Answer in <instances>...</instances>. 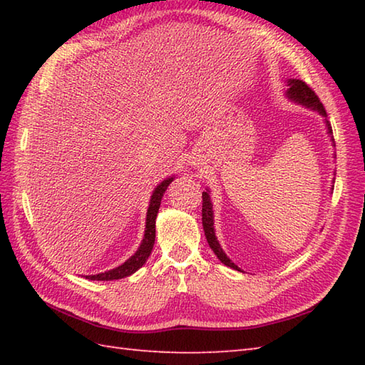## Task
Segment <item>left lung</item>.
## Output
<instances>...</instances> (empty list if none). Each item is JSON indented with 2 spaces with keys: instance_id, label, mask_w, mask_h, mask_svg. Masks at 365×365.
Masks as SVG:
<instances>
[{
  "instance_id": "8db88e82",
  "label": "left lung",
  "mask_w": 365,
  "mask_h": 365,
  "mask_svg": "<svg viewBox=\"0 0 365 365\" xmlns=\"http://www.w3.org/2000/svg\"><path fill=\"white\" fill-rule=\"evenodd\" d=\"M287 86H289V89H287V97H289L290 100H293V102H297V103H299L302 106L311 108V110L320 113L323 118H327V110H324V106L320 102V98L317 97V94L312 91V88H309L304 81L297 80V78H292V80L287 81ZM327 127H328V133L331 135L332 133V128H331V123L328 120H327ZM331 141L334 143V139L331 138ZM202 226H204L207 242H208V245H210L212 251L216 254V257H218L224 263V265H227L230 268L242 271L235 265L234 262H232L227 257L226 252L222 251V247H221V245L218 242V238H216V235H215V229H213V208H212L210 196H208V191L202 192Z\"/></svg>"
}]
</instances>
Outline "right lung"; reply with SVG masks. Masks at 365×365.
Instances as JSON below:
<instances>
[{"instance_id": "1", "label": "right lung", "mask_w": 365, "mask_h": 365, "mask_svg": "<svg viewBox=\"0 0 365 365\" xmlns=\"http://www.w3.org/2000/svg\"><path fill=\"white\" fill-rule=\"evenodd\" d=\"M174 180V177H169L166 180H163L157 188L153 190L152 197H150V204L149 208H147V218H145V232H144V238L141 246L138 247V251L131 255V257L123 262L120 267L113 268L110 271H105V273H98V274H92L86 276V279H91V281H114V279H122L127 277L130 274H133L135 271L141 268L145 260L149 259V255L153 250V243H155V220H157L158 215V208L161 204V197L165 195L166 188L169 187V183Z\"/></svg>"}]
</instances>
